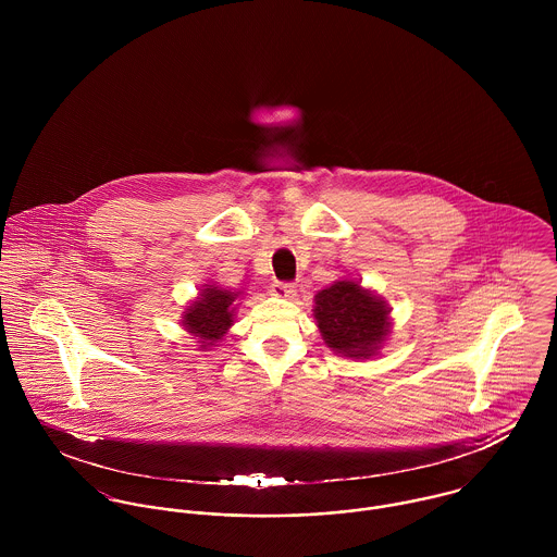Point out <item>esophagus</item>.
I'll list each match as a JSON object with an SVG mask.
<instances>
[{"label": "esophagus", "mask_w": 557, "mask_h": 557, "mask_svg": "<svg viewBox=\"0 0 557 557\" xmlns=\"http://www.w3.org/2000/svg\"><path fill=\"white\" fill-rule=\"evenodd\" d=\"M270 294L281 300H292L296 296V287L292 283H272Z\"/></svg>", "instance_id": "esophagus-1"}]
</instances>
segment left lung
Here are the masks:
<instances>
[{"label":"left lung","mask_w":557,"mask_h":557,"mask_svg":"<svg viewBox=\"0 0 557 557\" xmlns=\"http://www.w3.org/2000/svg\"><path fill=\"white\" fill-rule=\"evenodd\" d=\"M391 307L358 281L338 278L315 294L313 318L323 343L343 358L367 360L380 354L391 334Z\"/></svg>","instance_id":"1"}]
</instances>
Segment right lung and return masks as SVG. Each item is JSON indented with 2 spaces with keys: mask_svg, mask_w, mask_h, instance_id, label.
Masks as SVG:
<instances>
[{
  "mask_svg": "<svg viewBox=\"0 0 557 557\" xmlns=\"http://www.w3.org/2000/svg\"><path fill=\"white\" fill-rule=\"evenodd\" d=\"M242 292L223 289L216 283L201 285L195 300L184 309L180 323L199 343V351L216 347L219 341L230 332L236 319V309Z\"/></svg>",
  "mask_w": 557,
  "mask_h": 557,
  "instance_id": "right-lung-1",
  "label": "right lung"
}]
</instances>
